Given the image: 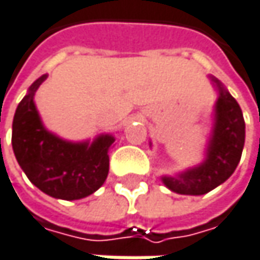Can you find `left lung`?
<instances>
[{"instance_id":"1","label":"left lung","mask_w":260,"mask_h":260,"mask_svg":"<svg viewBox=\"0 0 260 260\" xmlns=\"http://www.w3.org/2000/svg\"><path fill=\"white\" fill-rule=\"evenodd\" d=\"M213 82L219 88V99L216 101V120L207 159L176 178H163L165 185L178 194L202 196L212 191L233 175L241 159L246 134L241 109L218 79L213 78Z\"/></svg>"}]
</instances>
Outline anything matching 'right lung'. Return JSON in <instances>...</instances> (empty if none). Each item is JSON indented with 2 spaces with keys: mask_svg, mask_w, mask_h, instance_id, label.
<instances>
[{
  "mask_svg": "<svg viewBox=\"0 0 260 260\" xmlns=\"http://www.w3.org/2000/svg\"><path fill=\"white\" fill-rule=\"evenodd\" d=\"M45 78L32 84L16 109L11 135L14 156L29 181L45 194L63 200L84 199L104 184L109 174L107 151L115 138L103 135L91 145L72 144L50 134L34 104L35 91Z\"/></svg>",
  "mask_w": 260,
  "mask_h": 260,
  "instance_id": "obj_1",
  "label": "right lung"
}]
</instances>
